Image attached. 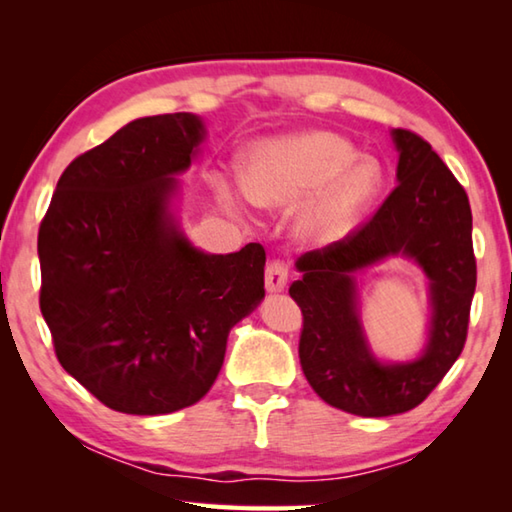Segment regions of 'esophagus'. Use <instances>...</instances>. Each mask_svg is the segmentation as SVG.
<instances>
[{
    "label": "esophagus",
    "instance_id": "34e87169",
    "mask_svg": "<svg viewBox=\"0 0 512 512\" xmlns=\"http://www.w3.org/2000/svg\"><path fill=\"white\" fill-rule=\"evenodd\" d=\"M287 280H289V268L282 262H277V259H273V262L266 266V291H271V293L284 291V287H287Z\"/></svg>",
    "mask_w": 512,
    "mask_h": 512
}]
</instances>
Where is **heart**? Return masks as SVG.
Returning <instances> with one entry per match:
<instances>
[{
  "label": "heart",
  "instance_id": "obj_1",
  "mask_svg": "<svg viewBox=\"0 0 512 512\" xmlns=\"http://www.w3.org/2000/svg\"><path fill=\"white\" fill-rule=\"evenodd\" d=\"M250 203L282 210L305 201L298 232L311 244H332L359 223L386 185V171L372 155L329 131H307L255 146L241 169ZM216 194L228 207L237 201L223 180Z\"/></svg>",
  "mask_w": 512,
  "mask_h": 512
}]
</instances>
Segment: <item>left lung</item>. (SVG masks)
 <instances>
[{"label": "left lung", "instance_id": "left-lung-1", "mask_svg": "<svg viewBox=\"0 0 512 512\" xmlns=\"http://www.w3.org/2000/svg\"><path fill=\"white\" fill-rule=\"evenodd\" d=\"M397 187L348 237L300 255L289 287L302 311L300 366L320 400L361 418L411 411L461 357L476 287L472 210L465 189L429 142L395 128ZM402 254L430 277L432 325L421 357L381 364L362 336L353 275Z\"/></svg>", "mask_w": 512, "mask_h": 512}]
</instances>
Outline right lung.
Masks as SVG:
<instances>
[{
  "label": "right lung",
  "mask_w": 512,
  "mask_h": 512,
  "mask_svg": "<svg viewBox=\"0 0 512 512\" xmlns=\"http://www.w3.org/2000/svg\"><path fill=\"white\" fill-rule=\"evenodd\" d=\"M205 128L192 112L135 119L60 176L40 223V311L69 375L108 409L196 404L230 329L264 298L266 253L194 248L171 214Z\"/></svg>",
  "instance_id": "1"
}]
</instances>
